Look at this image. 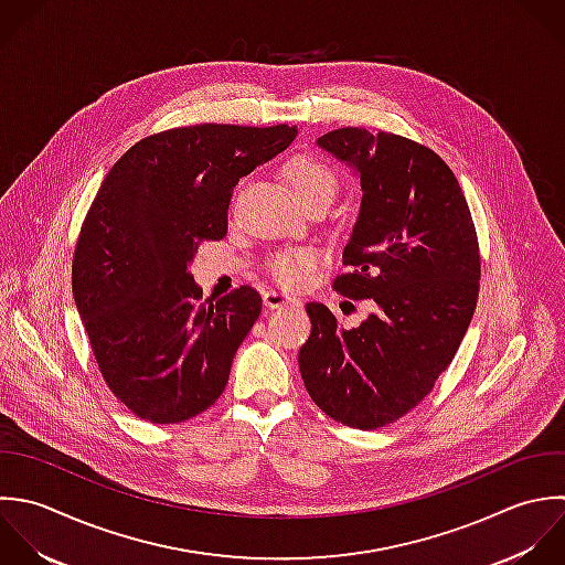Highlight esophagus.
Wrapping results in <instances>:
<instances>
[{"mask_svg": "<svg viewBox=\"0 0 565 565\" xmlns=\"http://www.w3.org/2000/svg\"><path fill=\"white\" fill-rule=\"evenodd\" d=\"M264 303L268 308H284V306H297L299 301L286 292H279V290H266L264 292Z\"/></svg>", "mask_w": 565, "mask_h": 565, "instance_id": "esophagus-1", "label": "esophagus"}]
</instances>
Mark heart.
Wrapping results in <instances>:
<instances>
[{"instance_id":"b5f03b06","label":"heart","mask_w":565,"mask_h":565,"mask_svg":"<svg viewBox=\"0 0 565 565\" xmlns=\"http://www.w3.org/2000/svg\"><path fill=\"white\" fill-rule=\"evenodd\" d=\"M284 178L295 200L303 209L319 202L330 204L339 189V178L334 169L308 153L292 156L284 164ZM319 262H321V253L317 248L281 250L268 262V273L277 284L286 288H297L310 277V273L317 268Z\"/></svg>"}]
</instances>
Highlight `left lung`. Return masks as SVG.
Segmentation results:
<instances>
[{
  "mask_svg": "<svg viewBox=\"0 0 565 565\" xmlns=\"http://www.w3.org/2000/svg\"><path fill=\"white\" fill-rule=\"evenodd\" d=\"M317 145L361 175V211L334 290L374 299L376 312L345 330L310 301L312 332L299 350L310 398L337 423L379 429L412 412L451 365L476 312L480 246L449 164L405 136L361 127Z\"/></svg>",
  "mask_w": 565,
  "mask_h": 565,
  "instance_id": "left-lung-1",
  "label": "left lung"
}]
</instances>
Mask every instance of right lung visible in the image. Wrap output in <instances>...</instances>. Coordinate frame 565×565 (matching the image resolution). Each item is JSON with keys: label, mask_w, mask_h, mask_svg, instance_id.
I'll return each mask as SVG.
<instances>
[{"label": "right lung", "mask_w": 565, "mask_h": 565, "mask_svg": "<svg viewBox=\"0 0 565 565\" xmlns=\"http://www.w3.org/2000/svg\"><path fill=\"white\" fill-rule=\"evenodd\" d=\"M295 136L290 125L173 127L105 175L74 248L72 295L107 387L134 416L175 425L222 396L262 297L239 286L202 301L189 264L226 235L239 178Z\"/></svg>", "instance_id": "obj_1"}]
</instances>
